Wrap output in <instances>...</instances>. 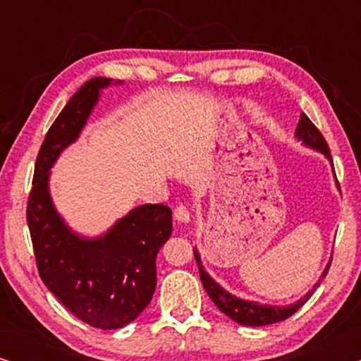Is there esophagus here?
I'll return each mask as SVG.
<instances>
[{
  "label": "esophagus",
  "mask_w": 361,
  "mask_h": 361,
  "mask_svg": "<svg viewBox=\"0 0 361 361\" xmlns=\"http://www.w3.org/2000/svg\"><path fill=\"white\" fill-rule=\"evenodd\" d=\"M174 219L179 221V224H187V221L190 220V214L189 210L185 209L184 205H179L177 209L174 210Z\"/></svg>",
  "instance_id": "1"
}]
</instances>
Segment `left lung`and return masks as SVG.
<instances>
[{
  "instance_id": "1",
  "label": "left lung",
  "mask_w": 361,
  "mask_h": 361,
  "mask_svg": "<svg viewBox=\"0 0 361 361\" xmlns=\"http://www.w3.org/2000/svg\"><path fill=\"white\" fill-rule=\"evenodd\" d=\"M295 137L302 141L305 146H309L315 151L322 152V154L330 161V164L334 166L332 154H330L327 141H325L322 133L315 128V125L309 120L305 113H302L299 118L298 128H295ZM334 174H335V171H334ZM194 255H195L197 266H199L200 281H202V284H204V289L207 290V294H209V298L214 300V304L216 305V307H219L225 315H228L231 320H235V322L240 325H250V327H259V325H269V324L281 322V320H286L288 317H290L294 312H298V310L302 307L305 302H307L310 295L314 294V290L319 288V284L322 283L324 278L329 273L330 263H332V258H330L327 268L324 269L322 276H320L319 283H315L312 290H309V293L305 294L302 299L298 300V302L290 304V305H284V307H276V305H263L258 302H251V300L235 298L233 294L226 293V290L221 288L220 284H216L215 281L212 279L209 274H207V271L202 268L200 255L197 253V250H194Z\"/></svg>"
}]
</instances>
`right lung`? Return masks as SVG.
<instances>
[{
	"instance_id": "add662e5",
	"label": "right lung",
	"mask_w": 361,
	"mask_h": 361,
	"mask_svg": "<svg viewBox=\"0 0 361 361\" xmlns=\"http://www.w3.org/2000/svg\"><path fill=\"white\" fill-rule=\"evenodd\" d=\"M110 83L103 77L83 83L49 128L26 212L42 283L77 319L102 330L125 327L151 302L156 256L172 233V212L162 204L136 207L98 238L73 233L52 204L49 171L80 135Z\"/></svg>"
}]
</instances>
